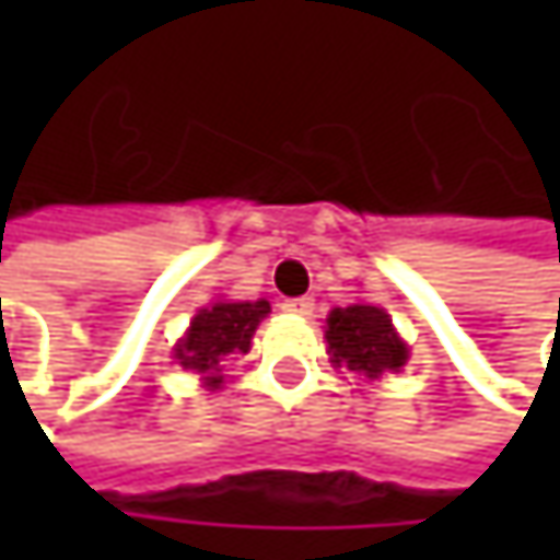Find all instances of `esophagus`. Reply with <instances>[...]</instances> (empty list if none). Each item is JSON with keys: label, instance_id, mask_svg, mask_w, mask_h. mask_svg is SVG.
I'll use <instances>...</instances> for the list:
<instances>
[{"label": "esophagus", "instance_id": "1", "mask_svg": "<svg viewBox=\"0 0 560 560\" xmlns=\"http://www.w3.org/2000/svg\"><path fill=\"white\" fill-rule=\"evenodd\" d=\"M281 311H288V314H294V317H311V314H314V301H311V298H288V301L281 304Z\"/></svg>", "mask_w": 560, "mask_h": 560}]
</instances>
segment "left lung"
<instances>
[{"mask_svg":"<svg viewBox=\"0 0 560 560\" xmlns=\"http://www.w3.org/2000/svg\"><path fill=\"white\" fill-rule=\"evenodd\" d=\"M327 353L334 366H347L366 380L398 373L408 363V347L395 334L392 317L376 304L334 307L327 317Z\"/></svg>","mask_w":560,"mask_h":560,"instance_id":"1","label":"left lung"}]
</instances>
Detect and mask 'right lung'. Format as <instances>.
Wrapping results in <instances>:
<instances>
[{
  "mask_svg": "<svg viewBox=\"0 0 560 560\" xmlns=\"http://www.w3.org/2000/svg\"><path fill=\"white\" fill-rule=\"evenodd\" d=\"M269 301H213L200 307L187 334L174 347V360L184 370L200 373L203 386H223V363L233 353H246L259 320L269 314Z\"/></svg>",
  "mask_w": 560,
  "mask_h": 560,
  "instance_id": "obj_1",
  "label": "right lung"
}]
</instances>
